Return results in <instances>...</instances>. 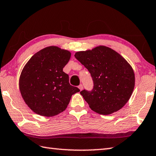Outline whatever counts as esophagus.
Instances as JSON below:
<instances>
[{
	"label": "esophagus",
	"mask_w": 156,
	"mask_h": 156,
	"mask_svg": "<svg viewBox=\"0 0 156 156\" xmlns=\"http://www.w3.org/2000/svg\"><path fill=\"white\" fill-rule=\"evenodd\" d=\"M78 87H79V89L80 90H82L83 89V85H82V84L79 85V86H78Z\"/></svg>",
	"instance_id": "1"
}]
</instances>
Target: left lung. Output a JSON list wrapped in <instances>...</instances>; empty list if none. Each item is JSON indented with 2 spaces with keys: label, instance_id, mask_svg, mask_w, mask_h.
Wrapping results in <instances>:
<instances>
[{
  "label": "left lung",
  "instance_id": "obj_1",
  "mask_svg": "<svg viewBox=\"0 0 156 156\" xmlns=\"http://www.w3.org/2000/svg\"><path fill=\"white\" fill-rule=\"evenodd\" d=\"M75 57L92 78V90L80 92L91 109L108 115L124 107L133 94L135 82L133 69L128 62L105 46L77 52Z\"/></svg>",
  "mask_w": 156,
  "mask_h": 156
}]
</instances>
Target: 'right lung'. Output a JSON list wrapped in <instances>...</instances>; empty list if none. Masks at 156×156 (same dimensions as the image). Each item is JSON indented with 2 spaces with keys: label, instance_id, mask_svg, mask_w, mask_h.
I'll return each mask as SVG.
<instances>
[{
  "label": "right lung",
  "instance_id": "right-lung-1",
  "mask_svg": "<svg viewBox=\"0 0 156 156\" xmlns=\"http://www.w3.org/2000/svg\"><path fill=\"white\" fill-rule=\"evenodd\" d=\"M70 53L58 47L44 48L32 56L23 69L20 90L23 101L40 115L52 117L66 109L72 95L79 92L70 86L63 68Z\"/></svg>",
  "mask_w": 156,
  "mask_h": 156
}]
</instances>
